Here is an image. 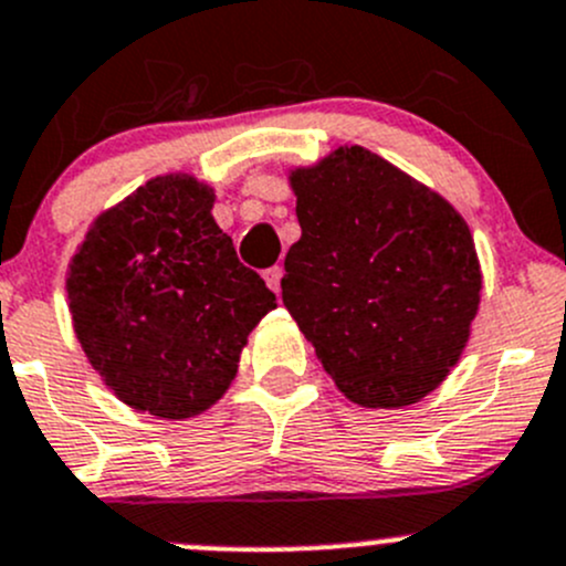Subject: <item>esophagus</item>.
I'll return each mask as SVG.
<instances>
[{"label": "esophagus", "mask_w": 566, "mask_h": 566, "mask_svg": "<svg viewBox=\"0 0 566 566\" xmlns=\"http://www.w3.org/2000/svg\"><path fill=\"white\" fill-rule=\"evenodd\" d=\"M262 276H265V284L273 290V293H279V290H282V276H284L282 265L265 268V271H262Z\"/></svg>", "instance_id": "34e87169"}]
</instances>
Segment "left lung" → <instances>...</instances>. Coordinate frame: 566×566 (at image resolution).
<instances>
[{
  "instance_id": "obj_1",
  "label": "left lung",
  "mask_w": 566,
  "mask_h": 566,
  "mask_svg": "<svg viewBox=\"0 0 566 566\" xmlns=\"http://www.w3.org/2000/svg\"><path fill=\"white\" fill-rule=\"evenodd\" d=\"M282 301L336 389L402 408L458 364L479 310L473 238L443 197L364 147L295 169Z\"/></svg>"
}]
</instances>
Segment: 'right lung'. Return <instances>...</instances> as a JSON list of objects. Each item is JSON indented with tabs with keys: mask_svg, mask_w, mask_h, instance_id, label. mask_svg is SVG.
Here are the masks:
<instances>
[{
	"mask_svg": "<svg viewBox=\"0 0 566 566\" xmlns=\"http://www.w3.org/2000/svg\"><path fill=\"white\" fill-rule=\"evenodd\" d=\"M213 191L167 175L98 216L67 273L73 328L104 384L136 410L188 419L232 384L276 295L210 216Z\"/></svg>",
	"mask_w": 566,
	"mask_h": 566,
	"instance_id": "obj_1",
	"label": "right lung"
}]
</instances>
